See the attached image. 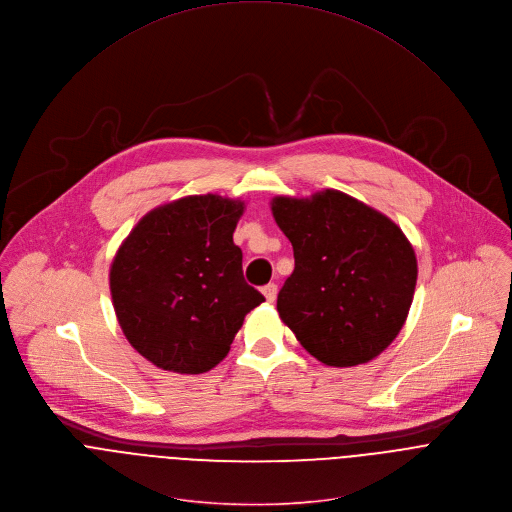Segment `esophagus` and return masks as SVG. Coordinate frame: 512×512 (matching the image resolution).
I'll return each instance as SVG.
<instances>
[{
  "instance_id": "esophagus-1",
  "label": "esophagus",
  "mask_w": 512,
  "mask_h": 512,
  "mask_svg": "<svg viewBox=\"0 0 512 512\" xmlns=\"http://www.w3.org/2000/svg\"><path fill=\"white\" fill-rule=\"evenodd\" d=\"M261 291H263V295H265V299H267V301H275V297H277V291H279V289H277V283H267Z\"/></svg>"
}]
</instances>
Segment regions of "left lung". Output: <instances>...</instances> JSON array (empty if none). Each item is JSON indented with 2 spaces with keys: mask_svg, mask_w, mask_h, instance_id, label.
<instances>
[{
  "mask_svg": "<svg viewBox=\"0 0 512 512\" xmlns=\"http://www.w3.org/2000/svg\"><path fill=\"white\" fill-rule=\"evenodd\" d=\"M273 217L295 269L277 311L297 342L335 368L366 364L402 329L416 287V255L388 217L337 191L279 197Z\"/></svg>",
  "mask_w": 512,
  "mask_h": 512,
  "instance_id": "left-lung-1",
  "label": "left lung"
}]
</instances>
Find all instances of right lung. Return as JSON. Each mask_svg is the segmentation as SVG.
Masks as SVG:
<instances>
[{"label":"right lung","mask_w":512,"mask_h":512,"mask_svg":"<svg viewBox=\"0 0 512 512\" xmlns=\"http://www.w3.org/2000/svg\"><path fill=\"white\" fill-rule=\"evenodd\" d=\"M243 203L197 195L148 213L118 249L110 291L130 346L154 366L203 374L265 297L243 277Z\"/></svg>","instance_id":"obj_1"}]
</instances>
